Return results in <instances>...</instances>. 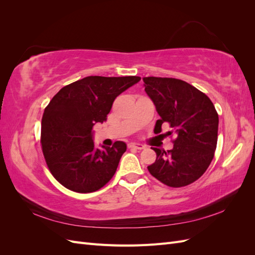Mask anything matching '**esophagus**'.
I'll return each mask as SVG.
<instances>
[{
    "label": "esophagus",
    "instance_id": "obj_1",
    "mask_svg": "<svg viewBox=\"0 0 255 255\" xmlns=\"http://www.w3.org/2000/svg\"><path fill=\"white\" fill-rule=\"evenodd\" d=\"M128 148H134V149H138V150H142L144 149L145 146L141 143H137V142H132V143H128Z\"/></svg>",
    "mask_w": 255,
    "mask_h": 255
}]
</instances>
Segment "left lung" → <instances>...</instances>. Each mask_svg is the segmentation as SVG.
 I'll return each mask as SVG.
<instances>
[{
    "label": "left lung",
    "instance_id": "8db88e82",
    "mask_svg": "<svg viewBox=\"0 0 255 255\" xmlns=\"http://www.w3.org/2000/svg\"><path fill=\"white\" fill-rule=\"evenodd\" d=\"M144 91L155 105L158 119L154 133L168 123L174 134L173 148L156 153L149 172L167 186L182 187L197 181L210 166L218 137V114L205 94L172 78H143Z\"/></svg>",
    "mask_w": 255,
    "mask_h": 255
}]
</instances>
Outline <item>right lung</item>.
Returning a JSON list of instances; mask_svg holds the SVG:
<instances>
[{
    "label": "right lung",
    "mask_w": 255,
    "mask_h": 255,
    "mask_svg": "<svg viewBox=\"0 0 255 255\" xmlns=\"http://www.w3.org/2000/svg\"><path fill=\"white\" fill-rule=\"evenodd\" d=\"M139 81V76H87L53 97L42 116L41 145L51 173L63 186L86 194L114 176L127 143L97 149L92 128L106 121L115 99Z\"/></svg>",
    "instance_id": "add662e5"
}]
</instances>
